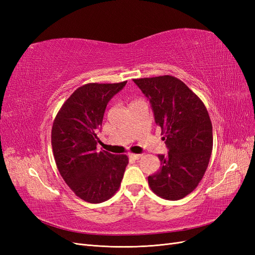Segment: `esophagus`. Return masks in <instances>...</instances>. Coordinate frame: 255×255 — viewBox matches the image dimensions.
<instances>
[{
	"label": "esophagus",
	"instance_id": "obj_1",
	"mask_svg": "<svg viewBox=\"0 0 255 255\" xmlns=\"http://www.w3.org/2000/svg\"><path fill=\"white\" fill-rule=\"evenodd\" d=\"M141 156H142L141 154H130V157L133 159H139Z\"/></svg>",
	"mask_w": 255,
	"mask_h": 255
}]
</instances>
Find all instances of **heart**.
<instances>
[{
  "instance_id": "b5f03b06",
  "label": "heart",
  "mask_w": 255,
  "mask_h": 255,
  "mask_svg": "<svg viewBox=\"0 0 255 255\" xmlns=\"http://www.w3.org/2000/svg\"><path fill=\"white\" fill-rule=\"evenodd\" d=\"M137 101H139V100H135V101H134V102H137ZM134 102H133V103H134Z\"/></svg>"
}]
</instances>
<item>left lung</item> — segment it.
<instances>
[{"label": "left lung", "instance_id": "left-lung-1", "mask_svg": "<svg viewBox=\"0 0 255 255\" xmlns=\"http://www.w3.org/2000/svg\"><path fill=\"white\" fill-rule=\"evenodd\" d=\"M148 98L154 120L164 135L167 154L148 182L166 200H180L194 190L206 171L213 150V127L206 107L181 80L171 75L133 80Z\"/></svg>", "mask_w": 255, "mask_h": 255}]
</instances>
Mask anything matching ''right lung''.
Instances as JSON below:
<instances>
[{
    "instance_id": "1",
    "label": "right lung",
    "mask_w": 255,
    "mask_h": 255,
    "mask_svg": "<svg viewBox=\"0 0 255 255\" xmlns=\"http://www.w3.org/2000/svg\"><path fill=\"white\" fill-rule=\"evenodd\" d=\"M89 83L79 87L61 106L52 127V149L58 171L82 200L101 203L120 187L128 158L97 151L98 129L111 99L126 86Z\"/></svg>"
}]
</instances>
